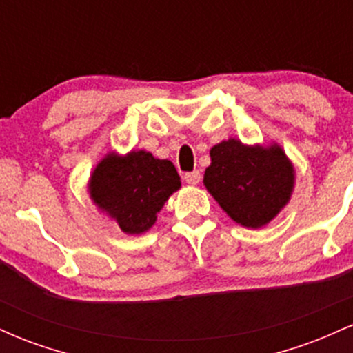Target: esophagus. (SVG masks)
<instances>
[{"label": "esophagus", "mask_w": 353, "mask_h": 353, "mask_svg": "<svg viewBox=\"0 0 353 353\" xmlns=\"http://www.w3.org/2000/svg\"><path fill=\"white\" fill-rule=\"evenodd\" d=\"M184 181L188 182L189 185H197L201 182V172L199 171H194V172H189L184 176Z\"/></svg>", "instance_id": "34e87169"}]
</instances>
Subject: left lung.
<instances>
[{
	"mask_svg": "<svg viewBox=\"0 0 353 353\" xmlns=\"http://www.w3.org/2000/svg\"><path fill=\"white\" fill-rule=\"evenodd\" d=\"M204 185L228 216L247 229H261L290 202L295 168L282 145L244 144L237 137L210 149Z\"/></svg>",
	"mask_w": 353,
	"mask_h": 353,
	"instance_id": "1",
	"label": "left lung"
}]
</instances>
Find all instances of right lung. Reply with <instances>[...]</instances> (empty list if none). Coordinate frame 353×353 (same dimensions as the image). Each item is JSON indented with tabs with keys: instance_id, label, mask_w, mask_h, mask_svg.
I'll use <instances>...</instances> for the list:
<instances>
[{
	"instance_id": "add662e5",
	"label": "right lung",
	"mask_w": 353,
	"mask_h": 353,
	"mask_svg": "<svg viewBox=\"0 0 353 353\" xmlns=\"http://www.w3.org/2000/svg\"><path fill=\"white\" fill-rule=\"evenodd\" d=\"M179 189L181 177L171 161L157 159L144 149L109 151L88 179L89 199L128 236L148 232Z\"/></svg>"
}]
</instances>
